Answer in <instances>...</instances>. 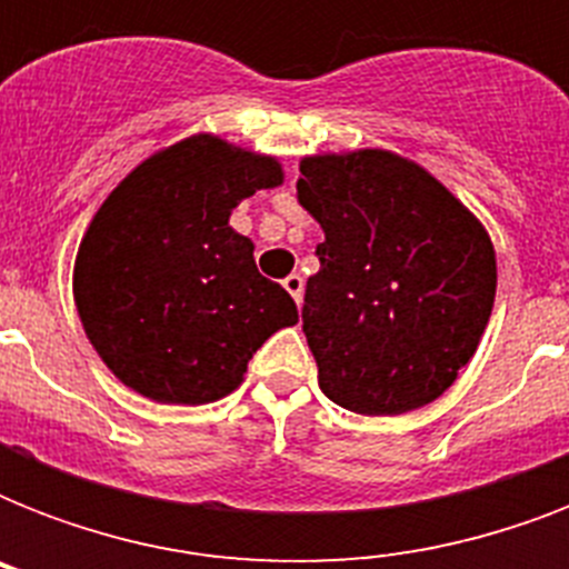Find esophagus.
Segmentation results:
<instances>
[{
	"mask_svg": "<svg viewBox=\"0 0 569 569\" xmlns=\"http://www.w3.org/2000/svg\"><path fill=\"white\" fill-rule=\"evenodd\" d=\"M283 289L295 298V303H301L303 298V277L301 274H289L283 280Z\"/></svg>",
	"mask_w": 569,
	"mask_h": 569,
	"instance_id": "1",
	"label": "esophagus"
}]
</instances>
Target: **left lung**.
Returning <instances> with one entry per match:
<instances>
[{
    "instance_id": "left-lung-1",
    "label": "left lung",
    "mask_w": 569,
    "mask_h": 569,
    "mask_svg": "<svg viewBox=\"0 0 569 569\" xmlns=\"http://www.w3.org/2000/svg\"><path fill=\"white\" fill-rule=\"evenodd\" d=\"M295 189L325 230L303 295L321 392L363 416L431 405L493 312L485 223L422 164L380 147L303 156Z\"/></svg>"
}]
</instances>
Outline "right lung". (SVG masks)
Returning a JSON list of instances; mask_svg holds the SVG:
<instances>
[{
	"instance_id": "1",
	"label": "right lung",
	"mask_w": 569,
	"mask_h": 569,
	"mask_svg": "<svg viewBox=\"0 0 569 569\" xmlns=\"http://www.w3.org/2000/svg\"><path fill=\"white\" fill-rule=\"evenodd\" d=\"M283 186L277 156L212 132L162 147L118 182L73 262L84 337L109 372L159 405H209L241 387L248 360L298 325L283 286L257 271L232 209Z\"/></svg>"
}]
</instances>
